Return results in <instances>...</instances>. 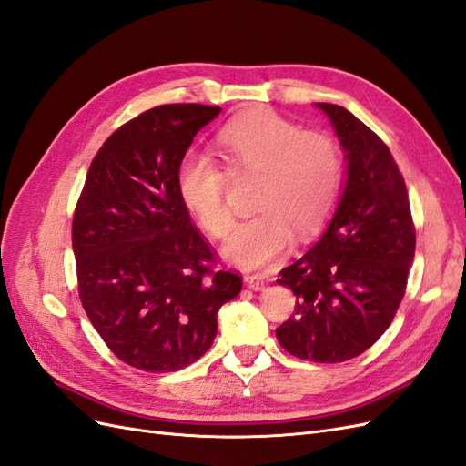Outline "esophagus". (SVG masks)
<instances>
[{
    "label": "esophagus",
    "instance_id": "34e87169",
    "mask_svg": "<svg viewBox=\"0 0 466 466\" xmlns=\"http://www.w3.org/2000/svg\"><path fill=\"white\" fill-rule=\"evenodd\" d=\"M243 281H245V286L250 288L252 291H260V289L264 288V279H262V276H258V274H247V276L243 278Z\"/></svg>",
    "mask_w": 466,
    "mask_h": 466
}]
</instances>
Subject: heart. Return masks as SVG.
I'll list each match as a JSON object with an SVG mask.
<instances>
[{
  "mask_svg": "<svg viewBox=\"0 0 466 466\" xmlns=\"http://www.w3.org/2000/svg\"><path fill=\"white\" fill-rule=\"evenodd\" d=\"M218 144L233 175H257L248 219L237 223L221 247L223 258L260 268L291 247L293 233L311 238L329 221L342 194L344 163L334 139L301 132L274 110H255L231 120ZM178 198L211 237L233 223L225 200L228 173L202 151L182 155L177 168Z\"/></svg>",
  "mask_w": 466,
  "mask_h": 466,
  "instance_id": "1",
  "label": "heart"
}]
</instances>
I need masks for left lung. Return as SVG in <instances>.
<instances>
[{
    "label": "left lung",
    "mask_w": 466,
    "mask_h": 466,
    "mask_svg": "<svg viewBox=\"0 0 466 466\" xmlns=\"http://www.w3.org/2000/svg\"><path fill=\"white\" fill-rule=\"evenodd\" d=\"M340 139L346 180L319 241L279 272L298 303L276 329L291 356L340 363L371 348L394 319L416 250L404 178L389 147L350 110L315 103Z\"/></svg>",
    "instance_id": "8db88e82"
}]
</instances>
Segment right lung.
<instances>
[{
  "instance_id": "right-lung-1",
  "label": "right lung",
  "mask_w": 466,
  "mask_h": 466,
  "mask_svg": "<svg viewBox=\"0 0 466 466\" xmlns=\"http://www.w3.org/2000/svg\"><path fill=\"white\" fill-rule=\"evenodd\" d=\"M221 112L161 105L112 134L87 171L74 216L79 299L112 354L149 373L200 360L218 311L243 279L211 270L209 250L178 198L177 168Z\"/></svg>"
}]
</instances>
